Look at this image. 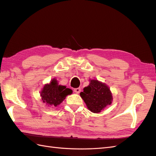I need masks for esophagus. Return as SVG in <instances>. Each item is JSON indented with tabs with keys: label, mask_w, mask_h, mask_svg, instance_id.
<instances>
[{
	"label": "esophagus",
	"mask_w": 156,
	"mask_h": 156,
	"mask_svg": "<svg viewBox=\"0 0 156 156\" xmlns=\"http://www.w3.org/2000/svg\"><path fill=\"white\" fill-rule=\"evenodd\" d=\"M74 91L76 92V93H80V91H81V88H74Z\"/></svg>",
	"instance_id": "obj_1"
}]
</instances>
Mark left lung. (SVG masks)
Here are the masks:
<instances>
[{
	"mask_svg": "<svg viewBox=\"0 0 156 156\" xmlns=\"http://www.w3.org/2000/svg\"><path fill=\"white\" fill-rule=\"evenodd\" d=\"M88 108L91 112L98 113L112 103V96L108 86L97 80H91L87 87L80 93Z\"/></svg>",
	"mask_w": 156,
	"mask_h": 156,
	"instance_id": "1",
	"label": "left lung"
}]
</instances>
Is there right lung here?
<instances>
[{
    "label": "right lung",
    "mask_w": 156,
    "mask_h": 156,
    "mask_svg": "<svg viewBox=\"0 0 156 156\" xmlns=\"http://www.w3.org/2000/svg\"><path fill=\"white\" fill-rule=\"evenodd\" d=\"M72 90L65 86L58 85V81L53 79L49 84L44 85L41 91L43 102L48 107H57L66 98V96L71 94Z\"/></svg>",
    "instance_id": "obj_1"
}]
</instances>
